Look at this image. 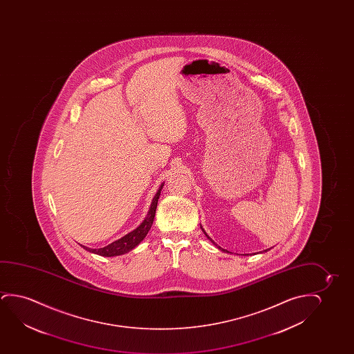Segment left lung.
Returning <instances> with one entry per match:
<instances>
[{"label":"left lung","mask_w":354,"mask_h":354,"mask_svg":"<svg viewBox=\"0 0 354 354\" xmlns=\"http://www.w3.org/2000/svg\"><path fill=\"white\" fill-rule=\"evenodd\" d=\"M201 228H202V231H203L204 234H205V236H207V237H208L209 241H210V242H212V243H214V244H215V245H216V243L214 242L213 239H212V238L209 237L208 234H207V233H205V231H204L203 227H202V226H201ZM216 247H218V245H216ZM218 249H221V248H220V247H218ZM221 250H223V252H227V250H225V249H221ZM267 250H270V249H267ZM267 250H263V252H267Z\"/></svg>","instance_id":"8db88e82"}]
</instances>
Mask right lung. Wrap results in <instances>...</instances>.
<instances>
[{"label": "right lung", "mask_w": 354, "mask_h": 354, "mask_svg": "<svg viewBox=\"0 0 354 354\" xmlns=\"http://www.w3.org/2000/svg\"><path fill=\"white\" fill-rule=\"evenodd\" d=\"M163 185L160 186V189L157 191V194H155V197L152 199V203H151L150 210L146 215L145 220L136 228L133 230L131 232L126 234L124 237L117 239L115 242H112L111 244H109L106 247L99 248V249H91V248L82 247L88 250V252H94L97 254L100 257H117V255H123L126 252H131V249H134L136 245H139V243L146 237L147 232L150 231L152 223H153V218H155L156 209H157V203H158V198H160V191L163 189Z\"/></svg>", "instance_id": "right-lung-1"}]
</instances>
